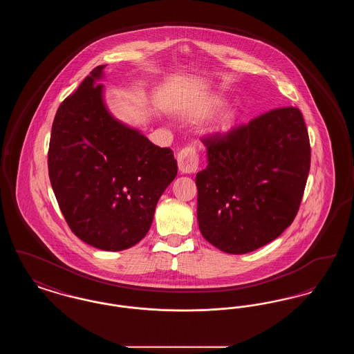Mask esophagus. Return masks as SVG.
I'll use <instances>...</instances> for the list:
<instances>
[{
  "instance_id": "1",
  "label": "esophagus",
  "mask_w": 354,
  "mask_h": 354,
  "mask_svg": "<svg viewBox=\"0 0 354 354\" xmlns=\"http://www.w3.org/2000/svg\"><path fill=\"white\" fill-rule=\"evenodd\" d=\"M178 166L182 174H194L199 169V153L194 146H187L179 151Z\"/></svg>"
}]
</instances>
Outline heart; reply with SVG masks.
I'll list each match as a JSON object with an SVG mask.
<instances>
[{
	"label": "heart",
	"mask_w": 354,
	"mask_h": 354,
	"mask_svg": "<svg viewBox=\"0 0 354 354\" xmlns=\"http://www.w3.org/2000/svg\"><path fill=\"white\" fill-rule=\"evenodd\" d=\"M221 104H223V100L220 97H218V95H208V97L203 98L201 101L196 102L194 106H191L189 110H188V114H189V117L192 119L207 118L211 114H214ZM234 119H235L234 113L224 114L220 118L219 123H218L219 129H221V130L230 129L232 122H234Z\"/></svg>",
	"instance_id": "heart-1"
}]
</instances>
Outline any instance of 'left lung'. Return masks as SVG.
<instances>
[{
    "label": "left lung",
    "instance_id": "8db88e82",
    "mask_svg": "<svg viewBox=\"0 0 354 354\" xmlns=\"http://www.w3.org/2000/svg\"><path fill=\"white\" fill-rule=\"evenodd\" d=\"M202 140L208 156L196 175L203 237L223 252L241 254L281 235L297 215L310 169L301 111L273 109Z\"/></svg>",
    "mask_w": 354,
    "mask_h": 354
}]
</instances>
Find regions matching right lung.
Masks as SVG:
<instances>
[{
    "instance_id": "obj_1",
    "label": "right lung",
    "mask_w": 354,
    "mask_h": 354,
    "mask_svg": "<svg viewBox=\"0 0 354 354\" xmlns=\"http://www.w3.org/2000/svg\"><path fill=\"white\" fill-rule=\"evenodd\" d=\"M94 68L57 110L48 167L58 205L73 234L103 251L139 243L156 203L178 174L172 150L160 149L107 111Z\"/></svg>"
}]
</instances>
